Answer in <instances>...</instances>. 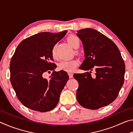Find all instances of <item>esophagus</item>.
<instances>
[{
    "instance_id": "34e87169",
    "label": "esophagus",
    "mask_w": 133,
    "mask_h": 133,
    "mask_svg": "<svg viewBox=\"0 0 133 133\" xmlns=\"http://www.w3.org/2000/svg\"><path fill=\"white\" fill-rule=\"evenodd\" d=\"M68 75L69 76V77L70 78H72L73 77V73H71V72H69V73H68Z\"/></svg>"
}]
</instances>
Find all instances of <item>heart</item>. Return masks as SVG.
Returning <instances> with one entry per match:
<instances>
[{
  "label": "heart",
  "mask_w": 133,
  "mask_h": 133,
  "mask_svg": "<svg viewBox=\"0 0 133 133\" xmlns=\"http://www.w3.org/2000/svg\"><path fill=\"white\" fill-rule=\"evenodd\" d=\"M67 41L70 45L74 48H77L80 45V39L77 36L70 35L67 37ZM51 56L53 58H56V47H53L51 50ZM79 64V61L78 60L74 59L70 61H62L58 64V69L60 70L66 71L67 72H72Z\"/></svg>",
  "instance_id": "1"
}]
</instances>
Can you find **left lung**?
<instances>
[{"instance_id":"obj_1","label":"left lung","mask_w":133,"mask_h":133,"mask_svg":"<svg viewBox=\"0 0 133 133\" xmlns=\"http://www.w3.org/2000/svg\"><path fill=\"white\" fill-rule=\"evenodd\" d=\"M77 32L85 57L80 68L90 71L73 75L78 83L76 98L83 107L96 110L117 98L124 80L125 64L117 46L105 35L89 28Z\"/></svg>"}]
</instances>
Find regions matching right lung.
Wrapping results in <instances>:
<instances>
[{
	"mask_svg": "<svg viewBox=\"0 0 133 133\" xmlns=\"http://www.w3.org/2000/svg\"><path fill=\"white\" fill-rule=\"evenodd\" d=\"M67 31L41 32L22 41L11 58L10 82L17 97L24 106L34 111L53 110L68 81L67 72L55 71L51 50ZM53 71L49 79L43 77Z\"/></svg>",
	"mask_w": 133,
	"mask_h": 133,
	"instance_id": "1",
	"label": "right lung"
}]
</instances>
